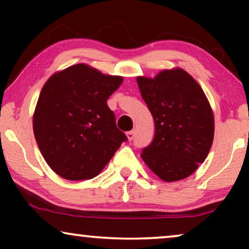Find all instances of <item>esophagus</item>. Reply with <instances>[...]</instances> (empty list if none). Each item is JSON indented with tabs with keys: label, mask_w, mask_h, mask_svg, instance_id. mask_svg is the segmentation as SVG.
Segmentation results:
<instances>
[{
	"label": "esophagus",
	"mask_w": 249,
	"mask_h": 249,
	"mask_svg": "<svg viewBox=\"0 0 249 249\" xmlns=\"http://www.w3.org/2000/svg\"><path fill=\"white\" fill-rule=\"evenodd\" d=\"M125 136H127L128 141H132L135 137V130H131V131H128L127 134H125Z\"/></svg>",
	"instance_id": "obj_1"
}]
</instances>
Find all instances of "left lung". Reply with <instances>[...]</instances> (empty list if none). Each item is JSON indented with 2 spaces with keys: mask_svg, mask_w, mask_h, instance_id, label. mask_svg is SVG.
I'll return each instance as SVG.
<instances>
[{
  "mask_svg": "<svg viewBox=\"0 0 249 249\" xmlns=\"http://www.w3.org/2000/svg\"><path fill=\"white\" fill-rule=\"evenodd\" d=\"M142 100L155 122L152 144L142 159L166 182L193 175L205 161L214 138V115L198 83L181 68L154 78L137 77Z\"/></svg>",
  "mask_w": 249,
  "mask_h": 249,
  "instance_id": "left-lung-1",
  "label": "left lung"
}]
</instances>
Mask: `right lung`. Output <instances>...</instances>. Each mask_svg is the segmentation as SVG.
Listing matches in <instances>:
<instances>
[{"mask_svg": "<svg viewBox=\"0 0 249 249\" xmlns=\"http://www.w3.org/2000/svg\"><path fill=\"white\" fill-rule=\"evenodd\" d=\"M122 81L121 76L79 63L53 73L44 84L33 129L44 160L56 175L67 180L94 178L127 141L107 103Z\"/></svg>", "mask_w": 249, "mask_h": 249, "instance_id": "obj_1", "label": "right lung"}]
</instances>
